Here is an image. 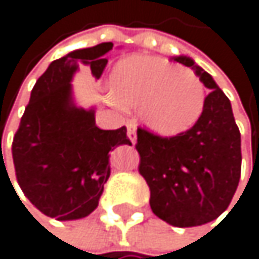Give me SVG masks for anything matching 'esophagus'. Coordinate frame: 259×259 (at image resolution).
Returning a JSON list of instances; mask_svg holds the SVG:
<instances>
[{
	"instance_id": "34e87169",
	"label": "esophagus",
	"mask_w": 259,
	"mask_h": 259,
	"mask_svg": "<svg viewBox=\"0 0 259 259\" xmlns=\"http://www.w3.org/2000/svg\"><path fill=\"white\" fill-rule=\"evenodd\" d=\"M127 137L134 144L137 143V127L132 122H127Z\"/></svg>"
}]
</instances>
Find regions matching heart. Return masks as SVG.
Segmentation results:
<instances>
[{
	"instance_id": "1",
	"label": "heart",
	"mask_w": 259,
	"mask_h": 259,
	"mask_svg": "<svg viewBox=\"0 0 259 259\" xmlns=\"http://www.w3.org/2000/svg\"><path fill=\"white\" fill-rule=\"evenodd\" d=\"M115 99L138 108L141 122L158 135H179L203 113L205 88L190 69L160 57L128 56L110 76Z\"/></svg>"
}]
</instances>
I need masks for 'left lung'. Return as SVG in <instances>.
I'll return each mask as SVG.
<instances>
[{"label":"left lung","instance_id":"obj_1","mask_svg":"<svg viewBox=\"0 0 259 259\" xmlns=\"http://www.w3.org/2000/svg\"><path fill=\"white\" fill-rule=\"evenodd\" d=\"M174 60L194 69L211 90L203 113L190 131L171 138L138 128L135 147L154 214L183 228L208 224L227 210L239 183L242 157L230 99L193 59L176 56Z\"/></svg>","mask_w":259,"mask_h":259}]
</instances>
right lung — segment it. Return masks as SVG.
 I'll use <instances>...</instances> for the list:
<instances>
[{
	"mask_svg": "<svg viewBox=\"0 0 259 259\" xmlns=\"http://www.w3.org/2000/svg\"><path fill=\"white\" fill-rule=\"evenodd\" d=\"M113 43L76 49L54 60L35 82L14 137L12 157L18 185L38 210L57 221L93 213L110 177V151L132 144L127 128L102 131L95 107L76 105L73 77L83 63L99 79Z\"/></svg>",
	"mask_w": 259,
	"mask_h": 259,
	"instance_id": "right-lung-1",
	"label": "right lung"
}]
</instances>
